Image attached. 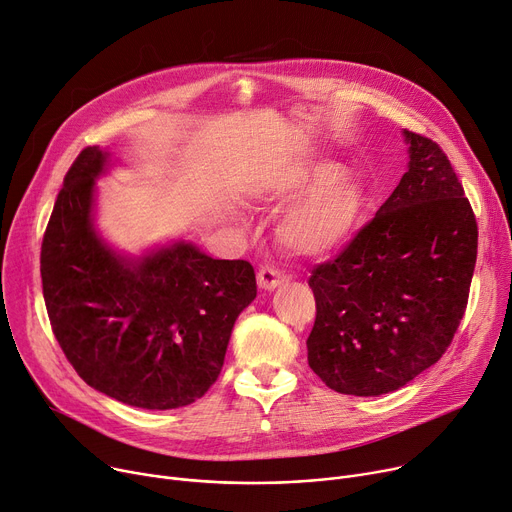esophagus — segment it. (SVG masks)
<instances>
[{
	"mask_svg": "<svg viewBox=\"0 0 512 512\" xmlns=\"http://www.w3.org/2000/svg\"><path fill=\"white\" fill-rule=\"evenodd\" d=\"M287 281L285 274L272 266H262L258 270V287L264 291H274L279 285H283Z\"/></svg>",
	"mask_w": 512,
	"mask_h": 512,
	"instance_id": "34e87169",
	"label": "esophagus"
}]
</instances>
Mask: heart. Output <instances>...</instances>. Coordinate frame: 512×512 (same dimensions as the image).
<instances>
[{"label":"heart","instance_id":"obj_1","mask_svg":"<svg viewBox=\"0 0 512 512\" xmlns=\"http://www.w3.org/2000/svg\"><path fill=\"white\" fill-rule=\"evenodd\" d=\"M338 164L322 162L305 170L289 188H316L279 223L281 244L303 258H320L342 248L365 213V188L355 176H340Z\"/></svg>","mask_w":512,"mask_h":512}]
</instances>
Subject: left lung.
<instances>
[{
  "mask_svg": "<svg viewBox=\"0 0 512 512\" xmlns=\"http://www.w3.org/2000/svg\"><path fill=\"white\" fill-rule=\"evenodd\" d=\"M408 172L334 260L313 268L307 361L330 389L381 396L435 365L465 313L478 223L443 149L402 131Z\"/></svg>",
  "mask_w": 512,
  "mask_h": 512,
  "instance_id": "8db88e82",
  "label": "left lung"
}]
</instances>
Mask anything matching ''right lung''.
I'll return each mask as SVG.
<instances>
[{"label":"right lung","instance_id":"add662e5","mask_svg":"<svg viewBox=\"0 0 512 512\" xmlns=\"http://www.w3.org/2000/svg\"><path fill=\"white\" fill-rule=\"evenodd\" d=\"M110 153L86 147L69 168L43 248L53 334L90 387L145 410L182 408L217 381L231 330L256 297L246 260H215L192 242L139 256L96 229V180Z\"/></svg>","mask_w":512,"mask_h":512}]
</instances>
